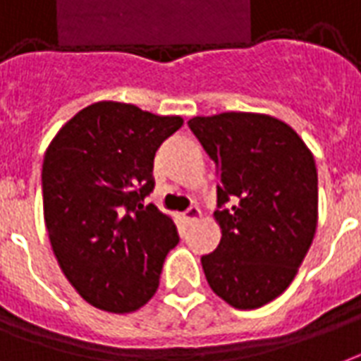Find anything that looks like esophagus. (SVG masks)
Returning a JSON list of instances; mask_svg holds the SVG:
<instances>
[{
  "label": "esophagus",
  "mask_w": 361,
  "mask_h": 361,
  "mask_svg": "<svg viewBox=\"0 0 361 361\" xmlns=\"http://www.w3.org/2000/svg\"><path fill=\"white\" fill-rule=\"evenodd\" d=\"M185 220L189 221V224H193V221H197L199 218H201V208L199 207H189L188 210H185Z\"/></svg>",
  "instance_id": "1"
}]
</instances>
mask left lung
<instances>
[{
    "label": "left lung",
    "mask_w": 361,
    "mask_h": 361,
    "mask_svg": "<svg viewBox=\"0 0 361 361\" xmlns=\"http://www.w3.org/2000/svg\"><path fill=\"white\" fill-rule=\"evenodd\" d=\"M214 160L220 245L202 256L210 289L260 308L295 279L317 228V172L298 133L268 114L221 113L188 122Z\"/></svg>",
    "instance_id": "1"
}]
</instances>
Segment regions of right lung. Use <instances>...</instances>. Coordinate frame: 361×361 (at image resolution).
I'll return each instance as SVG.
<instances>
[{
    "label": "right lung",
    "instance_id": "obj_1",
    "mask_svg": "<svg viewBox=\"0 0 361 361\" xmlns=\"http://www.w3.org/2000/svg\"><path fill=\"white\" fill-rule=\"evenodd\" d=\"M181 124L180 116L101 101L68 120L47 147L45 228L63 274L95 308L126 314L159 289L180 235L170 216L143 199L154 189L157 149Z\"/></svg>",
    "mask_w": 361,
    "mask_h": 361
}]
</instances>
